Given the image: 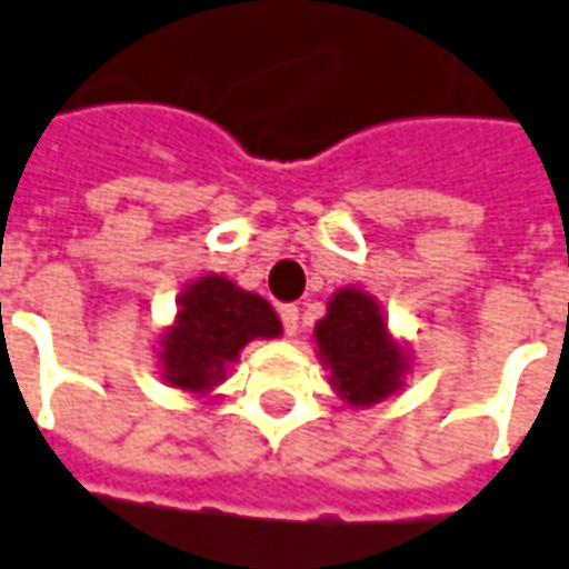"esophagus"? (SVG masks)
Returning <instances> with one entry per match:
<instances>
[{
  "label": "esophagus",
  "mask_w": 569,
  "mask_h": 569,
  "mask_svg": "<svg viewBox=\"0 0 569 569\" xmlns=\"http://www.w3.org/2000/svg\"><path fill=\"white\" fill-rule=\"evenodd\" d=\"M280 317H283L286 336L299 333V308H296V305H283V308H280Z\"/></svg>",
  "instance_id": "34e87169"
}]
</instances>
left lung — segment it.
I'll use <instances>...</instances> for the list:
<instances>
[{
	"label": "left lung",
	"mask_w": 569,
	"mask_h": 569,
	"mask_svg": "<svg viewBox=\"0 0 569 569\" xmlns=\"http://www.w3.org/2000/svg\"><path fill=\"white\" fill-rule=\"evenodd\" d=\"M315 342L336 396L351 408L396 396L411 370V351L389 333L380 301L358 286L336 289L327 315L317 320Z\"/></svg>",
	"instance_id": "obj_1"
}]
</instances>
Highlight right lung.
<instances>
[{
    "label": "right lung",
    "mask_w": 569,
    "mask_h": 569,
    "mask_svg": "<svg viewBox=\"0 0 569 569\" xmlns=\"http://www.w3.org/2000/svg\"><path fill=\"white\" fill-rule=\"evenodd\" d=\"M280 333L283 323L268 299L220 273H204L183 286L173 323L158 336V367L173 389L208 396L252 339Z\"/></svg>",
    "instance_id": "add662e5"
}]
</instances>
